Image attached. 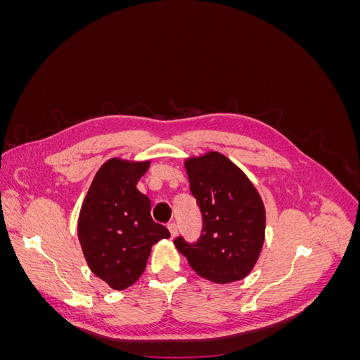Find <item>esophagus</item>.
<instances>
[{"label":"esophagus","mask_w":360,"mask_h":360,"mask_svg":"<svg viewBox=\"0 0 360 360\" xmlns=\"http://www.w3.org/2000/svg\"><path fill=\"white\" fill-rule=\"evenodd\" d=\"M168 230H169V234H171V237H176V236H177V225L174 224V222L168 224Z\"/></svg>","instance_id":"esophagus-1"}]
</instances>
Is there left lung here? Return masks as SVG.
I'll return each instance as SVG.
<instances>
[{
	"label": "left lung",
	"mask_w": 360,
	"mask_h": 360,
	"mask_svg": "<svg viewBox=\"0 0 360 360\" xmlns=\"http://www.w3.org/2000/svg\"><path fill=\"white\" fill-rule=\"evenodd\" d=\"M191 192L202 214L200 240L174 245L198 276L214 284L246 278L264 243L266 209L257 188L226 156L209 151L184 160Z\"/></svg>",
	"instance_id": "obj_1"
}]
</instances>
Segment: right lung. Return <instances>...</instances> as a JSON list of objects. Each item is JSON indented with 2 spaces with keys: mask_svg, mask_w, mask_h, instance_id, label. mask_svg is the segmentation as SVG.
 <instances>
[{
  "mask_svg": "<svg viewBox=\"0 0 360 360\" xmlns=\"http://www.w3.org/2000/svg\"><path fill=\"white\" fill-rule=\"evenodd\" d=\"M150 160L112 158L96 172L78 219L86 264L112 290H124L146 270L151 246L169 231L150 216L151 202L136 189Z\"/></svg>",
  "mask_w": 360,
  "mask_h": 360,
  "instance_id": "obj_1",
  "label": "right lung"
}]
</instances>
